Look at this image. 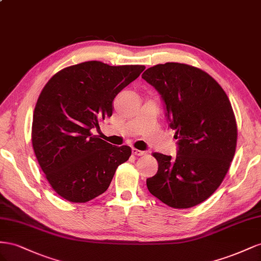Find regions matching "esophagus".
I'll return each instance as SVG.
<instances>
[{
    "label": "esophagus",
    "mask_w": 261,
    "mask_h": 261,
    "mask_svg": "<svg viewBox=\"0 0 261 261\" xmlns=\"http://www.w3.org/2000/svg\"><path fill=\"white\" fill-rule=\"evenodd\" d=\"M132 154L137 155V156H143V155H145V152L137 150V148H132Z\"/></svg>",
    "instance_id": "esophagus-1"
}]
</instances>
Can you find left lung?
<instances>
[{
    "label": "left lung",
    "instance_id": "obj_1",
    "mask_svg": "<svg viewBox=\"0 0 261 261\" xmlns=\"http://www.w3.org/2000/svg\"><path fill=\"white\" fill-rule=\"evenodd\" d=\"M142 79L162 95L179 139L176 159L152 154L159 170L146 179L147 189L170 207L188 209L212 196L228 172L237 143L232 105L217 81L189 64L154 65Z\"/></svg>",
    "mask_w": 261,
    "mask_h": 261
}]
</instances>
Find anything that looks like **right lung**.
Here are the masks:
<instances>
[{
    "label": "right lung",
    "instance_id": "obj_1",
    "mask_svg": "<svg viewBox=\"0 0 261 261\" xmlns=\"http://www.w3.org/2000/svg\"><path fill=\"white\" fill-rule=\"evenodd\" d=\"M144 65L111 66L87 61L59 71L44 85L34 110L32 142L59 196L85 203L105 192L131 147H117L92 133L110 117L114 99Z\"/></svg>",
    "mask_w": 261,
    "mask_h": 261
}]
</instances>
